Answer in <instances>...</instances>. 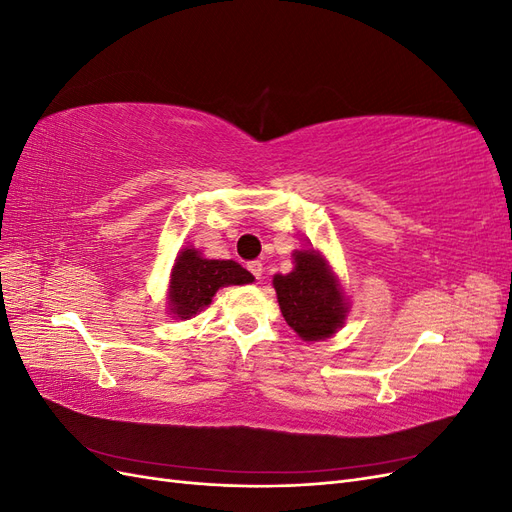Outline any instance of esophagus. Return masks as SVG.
I'll use <instances>...</instances> for the list:
<instances>
[{
	"label": "esophagus",
	"mask_w": 512,
	"mask_h": 512,
	"mask_svg": "<svg viewBox=\"0 0 512 512\" xmlns=\"http://www.w3.org/2000/svg\"><path fill=\"white\" fill-rule=\"evenodd\" d=\"M247 269H250V273L256 277L258 282L262 280V271H265V269H262V262L254 260V262H250V265H247Z\"/></svg>",
	"instance_id": "obj_1"
}]
</instances>
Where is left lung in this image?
I'll list each match as a JSON object with an SVG mask.
<instances>
[{
	"label": "left lung",
	"instance_id": "obj_1",
	"mask_svg": "<svg viewBox=\"0 0 512 512\" xmlns=\"http://www.w3.org/2000/svg\"><path fill=\"white\" fill-rule=\"evenodd\" d=\"M294 269L273 277L282 314L288 327L305 342L327 339L342 329L348 299L339 277L316 250H294Z\"/></svg>",
	"mask_w": 512,
	"mask_h": 512
}]
</instances>
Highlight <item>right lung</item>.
<instances>
[{
	"label": "right lung",
	"instance_id": "obj_1",
	"mask_svg": "<svg viewBox=\"0 0 512 512\" xmlns=\"http://www.w3.org/2000/svg\"><path fill=\"white\" fill-rule=\"evenodd\" d=\"M254 275L235 260H209L194 247L179 252L168 284V309L175 318L188 320L205 309L224 286L252 284Z\"/></svg>",
	"mask_w": 512,
	"mask_h": 512
}]
</instances>
